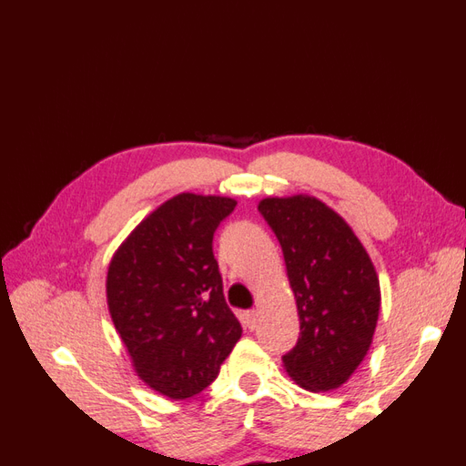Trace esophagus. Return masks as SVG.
<instances>
[{
    "label": "esophagus",
    "mask_w": 466,
    "mask_h": 466,
    "mask_svg": "<svg viewBox=\"0 0 466 466\" xmlns=\"http://www.w3.org/2000/svg\"><path fill=\"white\" fill-rule=\"evenodd\" d=\"M244 325L248 327L250 331L257 329V327H258V311H254V309H252V311H246L244 313Z\"/></svg>",
    "instance_id": "obj_1"
}]
</instances>
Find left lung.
<instances>
[{
  "mask_svg": "<svg viewBox=\"0 0 466 466\" xmlns=\"http://www.w3.org/2000/svg\"><path fill=\"white\" fill-rule=\"evenodd\" d=\"M258 212L285 254L300 321L299 341L282 363L300 388H339L366 358L376 331V268L343 218L317 198H267Z\"/></svg>",
  "mask_w": 466,
  "mask_h": 466,
  "instance_id": "left-lung-1",
  "label": "left lung"
}]
</instances>
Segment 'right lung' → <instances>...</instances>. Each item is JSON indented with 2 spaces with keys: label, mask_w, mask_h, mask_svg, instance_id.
I'll return each mask as SVG.
<instances>
[{
  "label": "right lung",
  "mask_w": 466,
  "mask_h": 466,
  "mask_svg": "<svg viewBox=\"0 0 466 466\" xmlns=\"http://www.w3.org/2000/svg\"><path fill=\"white\" fill-rule=\"evenodd\" d=\"M234 208L220 196L171 198L108 264V311L135 371L171 400L212 384L242 335L214 258V232Z\"/></svg>",
  "instance_id": "obj_1"
}]
</instances>
